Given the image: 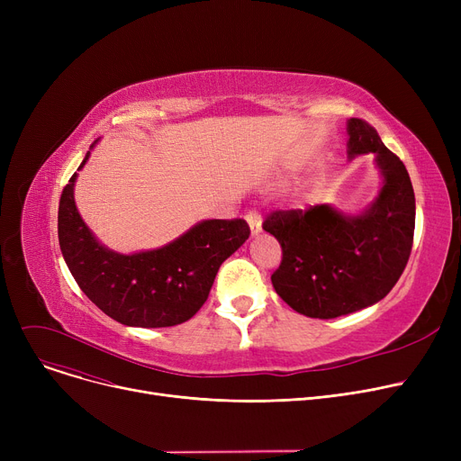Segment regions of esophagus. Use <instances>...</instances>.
I'll return each mask as SVG.
<instances>
[{
    "label": "esophagus",
    "instance_id": "1",
    "mask_svg": "<svg viewBox=\"0 0 461 461\" xmlns=\"http://www.w3.org/2000/svg\"><path fill=\"white\" fill-rule=\"evenodd\" d=\"M247 222H249V228H250V235L256 237L261 233V214L258 211H250L247 214Z\"/></svg>",
    "mask_w": 461,
    "mask_h": 461
}]
</instances>
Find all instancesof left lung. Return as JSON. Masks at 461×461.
I'll use <instances>...</instances> for the list:
<instances>
[{
    "instance_id": "obj_1",
    "label": "left lung",
    "mask_w": 461,
    "mask_h": 461,
    "mask_svg": "<svg viewBox=\"0 0 461 461\" xmlns=\"http://www.w3.org/2000/svg\"><path fill=\"white\" fill-rule=\"evenodd\" d=\"M348 157L374 155L383 177L358 214L329 203L276 211L263 230L282 247L275 292L308 318L332 320L379 303L402 276L415 233V192L403 162L366 121L348 119Z\"/></svg>"
}]
</instances>
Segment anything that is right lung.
Here are the masks:
<instances>
[{"mask_svg": "<svg viewBox=\"0 0 461 461\" xmlns=\"http://www.w3.org/2000/svg\"><path fill=\"white\" fill-rule=\"evenodd\" d=\"M77 177H70L59 200L61 254L87 299L127 327L158 329L188 321L207 301L221 265L250 235L240 218L202 221L160 249L121 254L104 247L82 221L75 202Z\"/></svg>", "mask_w": 461, "mask_h": 461, "instance_id": "right-lung-1", "label": "right lung"}]
</instances>
